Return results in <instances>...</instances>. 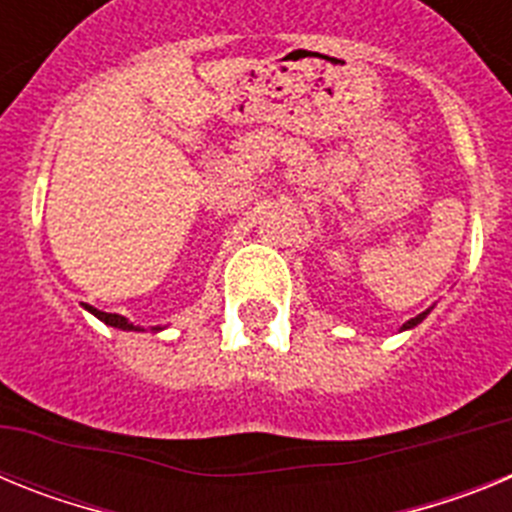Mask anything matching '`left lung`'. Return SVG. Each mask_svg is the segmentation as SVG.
<instances>
[{"label":"left lung","mask_w":512,"mask_h":512,"mask_svg":"<svg viewBox=\"0 0 512 512\" xmlns=\"http://www.w3.org/2000/svg\"><path fill=\"white\" fill-rule=\"evenodd\" d=\"M428 312H431V310H425V312H420V315H415V318H413V320H408V323L402 325V330H408V328H415V325H418V323H420V320H423V318H425V315H428Z\"/></svg>","instance_id":"1"}]
</instances>
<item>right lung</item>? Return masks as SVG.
Masks as SVG:
<instances>
[{"instance_id":"obj_1","label":"right lung","mask_w":512,"mask_h":512,"mask_svg":"<svg viewBox=\"0 0 512 512\" xmlns=\"http://www.w3.org/2000/svg\"><path fill=\"white\" fill-rule=\"evenodd\" d=\"M84 307H87V310L92 312V315H97V318L102 320V323L112 325V328H120V330H138L133 323H128V318H122V315H115V312H102V310H97V307H92V305H84ZM153 330H156V328H153Z\"/></svg>"}]
</instances>
